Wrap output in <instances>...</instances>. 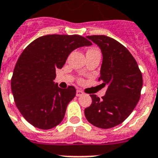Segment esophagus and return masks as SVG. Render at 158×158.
I'll list each match as a JSON object with an SVG mask.
<instances>
[{"label":"esophagus","mask_w":158,"mask_h":158,"mask_svg":"<svg viewBox=\"0 0 158 158\" xmlns=\"http://www.w3.org/2000/svg\"><path fill=\"white\" fill-rule=\"evenodd\" d=\"M83 94H84V93H83L82 90H76V96H78V97L83 95Z\"/></svg>","instance_id":"obj_1"}]
</instances>
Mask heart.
Instances as JSON below:
<instances>
[{
  "instance_id": "obj_1",
  "label": "heart",
  "mask_w": 158,
  "mask_h": 158,
  "mask_svg": "<svg viewBox=\"0 0 158 158\" xmlns=\"http://www.w3.org/2000/svg\"><path fill=\"white\" fill-rule=\"evenodd\" d=\"M89 51H95V52H98V51L96 50V49H90V50H89Z\"/></svg>"
}]
</instances>
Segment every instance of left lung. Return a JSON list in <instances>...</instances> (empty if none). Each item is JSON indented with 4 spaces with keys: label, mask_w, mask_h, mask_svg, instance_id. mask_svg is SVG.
I'll use <instances>...</instances> for the list:
<instances>
[{
    "label": "left lung",
    "mask_w": 158,
    "mask_h": 158,
    "mask_svg": "<svg viewBox=\"0 0 158 158\" xmlns=\"http://www.w3.org/2000/svg\"><path fill=\"white\" fill-rule=\"evenodd\" d=\"M87 38L101 49L98 80L108 87L102 98L90 94L92 103L84 110L85 116L94 127L112 128L126 120L136 106L143 84L142 75L132 55L117 40L104 35Z\"/></svg>",
    "instance_id": "8db88e82"
}]
</instances>
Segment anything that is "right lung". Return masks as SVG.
Segmentation results:
<instances>
[{"instance_id": "1", "label": "right lung", "mask_w": 158, "mask_h": 158, "mask_svg": "<svg viewBox=\"0 0 158 158\" xmlns=\"http://www.w3.org/2000/svg\"><path fill=\"white\" fill-rule=\"evenodd\" d=\"M79 35H47L32 41L21 53L13 70L11 89L16 107L27 122L49 130L63 121L76 90L55 83L56 70L61 69L70 53L90 46Z\"/></svg>"}]
</instances>
